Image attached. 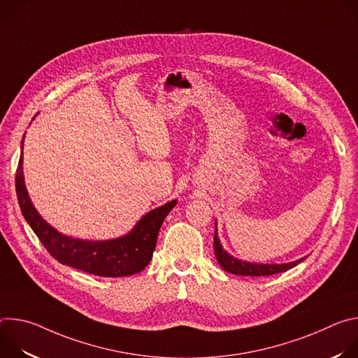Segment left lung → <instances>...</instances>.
Wrapping results in <instances>:
<instances>
[{
    "instance_id": "left-lung-1",
    "label": "left lung",
    "mask_w": 358,
    "mask_h": 358,
    "mask_svg": "<svg viewBox=\"0 0 358 358\" xmlns=\"http://www.w3.org/2000/svg\"><path fill=\"white\" fill-rule=\"evenodd\" d=\"M214 250H215L217 261L224 271L234 273V275H242V276H269V275H275L279 272H286V271L294 268L301 261H304V258H301V259L290 262V264L262 265V264H249V262L235 259L222 249V245L217 236V231H215V236H214Z\"/></svg>"
}]
</instances>
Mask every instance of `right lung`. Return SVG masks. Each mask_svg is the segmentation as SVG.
Masks as SVG:
<instances>
[{"label":"right lung","instance_id":"obj_1","mask_svg":"<svg viewBox=\"0 0 358 358\" xmlns=\"http://www.w3.org/2000/svg\"><path fill=\"white\" fill-rule=\"evenodd\" d=\"M15 188L24 218L52 258L71 268L105 278L130 276L141 272L150 264L162 224L177 203L174 199L150 211L123 238L93 242L65 236L41 218L24 185L22 156L15 174Z\"/></svg>","mask_w":358,"mask_h":358}]
</instances>
